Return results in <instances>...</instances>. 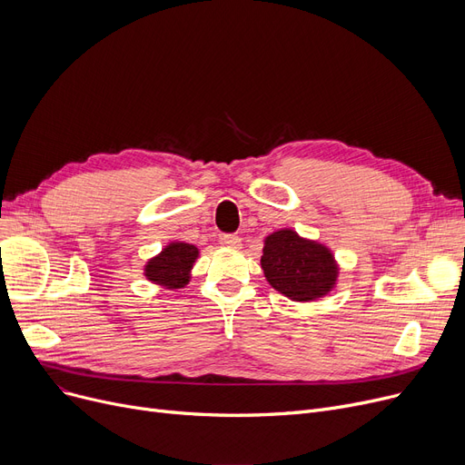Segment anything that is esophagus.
Here are the masks:
<instances>
[{"instance_id":"esophagus-1","label":"esophagus","mask_w":465,"mask_h":465,"mask_svg":"<svg viewBox=\"0 0 465 465\" xmlns=\"http://www.w3.org/2000/svg\"><path fill=\"white\" fill-rule=\"evenodd\" d=\"M223 245L230 247V249H241V237L239 235H223Z\"/></svg>"}]
</instances>
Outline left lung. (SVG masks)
Segmentation results:
<instances>
[{
    "label": "left lung",
    "mask_w": 465,
    "mask_h": 465,
    "mask_svg": "<svg viewBox=\"0 0 465 465\" xmlns=\"http://www.w3.org/2000/svg\"><path fill=\"white\" fill-rule=\"evenodd\" d=\"M260 265L265 281L292 302L309 303L335 290L341 267L324 242L282 228L263 239Z\"/></svg>",
    "instance_id": "8db88e82"
}]
</instances>
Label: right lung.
Instances as JSON below:
<instances>
[{
  "label": "right lung",
  "instance_id": "add662e5",
  "mask_svg": "<svg viewBox=\"0 0 465 465\" xmlns=\"http://www.w3.org/2000/svg\"><path fill=\"white\" fill-rule=\"evenodd\" d=\"M200 249L186 241H169L167 245L143 265L144 279L165 290H181L192 279Z\"/></svg>",
  "mask_w": 465,
  "mask_h": 465
}]
</instances>
